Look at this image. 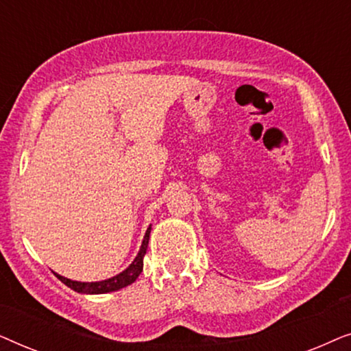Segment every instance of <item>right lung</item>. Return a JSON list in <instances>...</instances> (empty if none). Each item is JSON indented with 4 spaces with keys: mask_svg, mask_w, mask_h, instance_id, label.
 <instances>
[{
    "mask_svg": "<svg viewBox=\"0 0 351 351\" xmlns=\"http://www.w3.org/2000/svg\"><path fill=\"white\" fill-rule=\"evenodd\" d=\"M150 230L152 227H148L145 237H143L141 251H138L137 257L134 258V262L129 265L126 270L119 273V275L108 278L105 281H97V282H80V281H71L69 278H64L60 275L56 276L64 282L65 286H69L70 289H73L76 292H81V294H105V292H113L118 289H123L129 285H132L134 281L137 280V276L142 273L143 268V256L147 254V247H148V239H150Z\"/></svg>",
    "mask_w": 351,
    "mask_h": 351,
    "instance_id": "obj_1",
    "label": "right lung"
}]
</instances>
